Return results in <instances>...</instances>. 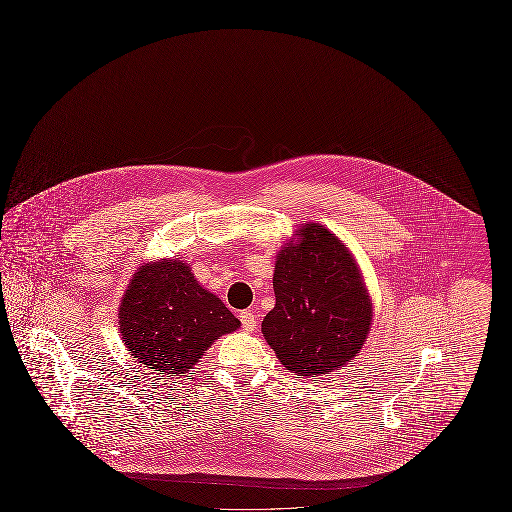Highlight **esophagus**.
I'll return each instance as SVG.
<instances>
[{"label": "esophagus", "mask_w": 512, "mask_h": 512, "mask_svg": "<svg viewBox=\"0 0 512 512\" xmlns=\"http://www.w3.org/2000/svg\"><path fill=\"white\" fill-rule=\"evenodd\" d=\"M240 320L244 324L245 332H253L257 328V315L253 311H244L240 313Z\"/></svg>", "instance_id": "obj_1"}]
</instances>
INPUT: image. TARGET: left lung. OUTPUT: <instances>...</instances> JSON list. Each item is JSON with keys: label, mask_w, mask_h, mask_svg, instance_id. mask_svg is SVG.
Wrapping results in <instances>:
<instances>
[{"label": "left lung", "mask_w": 512, "mask_h": 512, "mask_svg": "<svg viewBox=\"0 0 512 512\" xmlns=\"http://www.w3.org/2000/svg\"><path fill=\"white\" fill-rule=\"evenodd\" d=\"M274 309L261 330L278 361L313 378L351 363L368 338L372 299L353 253L317 222L295 230L276 255Z\"/></svg>", "instance_id": "8db88e82"}]
</instances>
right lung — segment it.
<instances>
[{
  "label": "right lung",
  "mask_w": 512,
  "mask_h": 512,
  "mask_svg": "<svg viewBox=\"0 0 512 512\" xmlns=\"http://www.w3.org/2000/svg\"><path fill=\"white\" fill-rule=\"evenodd\" d=\"M240 326L180 259L144 263L132 274L119 305V332L130 355L169 376L190 372L220 336Z\"/></svg>",
  "instance_id": "add662e5"
}]
</instances>
